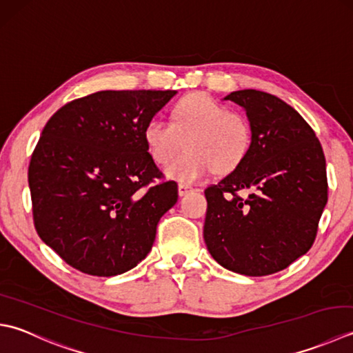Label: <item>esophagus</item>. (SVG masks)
Listing matches in <instances>:
<instances>
[{"label": "esophagus", "mask_w": 353, "mask_h": 353, "mask_svg": "<svg viewBox=\"0 0 353 353\" xmlns=\"http://www.w3.org/2000/svg\"><path fill=\"white\" fill-rule=\"evenodd\" d=\"M194 188H192L191 185H186V183H179V186H177V191H179V196H185V194H188L190 191H192Z\"/></svg>", "instance_id": "34e87169"}]
</instances>
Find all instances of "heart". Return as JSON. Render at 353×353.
<instances>
[{"instance_id": "obj_1", "label": "heart", "mask_w": 353, "mask_h": 353, "mask_svg": "<svg viewBox=\"0 0 353 353\" xmlns=\"http://www.w3.org/2000/svg\"><path fill=\"white\" fill-rule=\"evenodd\" d=\"M143 141L161 167L174 161L185 143L188 151L167 174L179 182H194L212 171L230 174L239 170L252 151L254 128L245 113L230 110L205 93H190L172 103L170 122H147Z\"/></svg>"}]
</instances>
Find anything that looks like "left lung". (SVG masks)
<instances>
[{
    "mask_svg": "<svg viewBox=\"0 0 353 353\" xmlns=\"http://www.w3.org/2000/svg\"><path fill=\"white\" fill-rule=\"evenodd\" d=\"M225 99L246 110L254 145L239 170L205 190L203 239L219 265L263 277L312 248L327 203L326 159L309 123L277 96L239 90ZM243 189L252 194L241 198Z\"/></svg>",
    "mask_w": 353,
    "mask_h": 353,
    "instance_id": "obj_1",
    "label": "left lung"
}]
</instances>
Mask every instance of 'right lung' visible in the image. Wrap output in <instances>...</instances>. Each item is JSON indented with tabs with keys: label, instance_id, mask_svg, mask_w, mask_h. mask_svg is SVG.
Segmentation results:
<instances>
[{
	"label": "right lung",
	"instance_id": "add662e5",
	"mask_svg": "<svg viewBox=\"0 0 353 353\" xmlns=\"http://www.w3.org/2000/svg\"><path fill=\"white\" fill-rule=\"evenodd\" d=\"M174 94L103 90L65 103L46 123L29 165L33 223L67 265L113 277L151 251L177 183L162 181L143 128Z\"/></svg>",
	"mask_w": 353,
	"mask_h": 353
}]
</instances>
